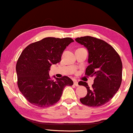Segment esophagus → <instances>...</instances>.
Segmentation results:
<instances>
[{
	"label": "esophagus",
	"instance_id": "34e87169",
	"mask_svg": "<svg viewBox=\"0 0 133 133\" xmlns=\"http://www.w3.org/2000/svg\"><path fill=\"white\" fill-rule=\"evenodd\" d=\"M74 85L76 87L79 86V84H78V82L77 81H76V80H74Z\"/></svg>",
	"mask_w": 133,
	"mask_h": 133
}]
</instances>
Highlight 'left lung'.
Instances as JSON below:
<instances>
[{
    "label": "left lung",
    "instance_id": "left-lung-1",
    "mask_svg": "<svg viewBox=\"0 0 133 133\" xmlns=\"http://www.w3.org/2000/svg\"><path fill=\"white\" fill-rule=\"evenodd\" d=\"M75 41L88 50L89 65L85 74L94 77L90 88L87 82L78 83L87 89V96L80 101L88 107H101L110 101L121 87L122 77L121 57L113 47L102 40L84 36L76 38Z\"/></svg>",
    "mask_w": 133,
    "mask_h": 133
}]
</instances>
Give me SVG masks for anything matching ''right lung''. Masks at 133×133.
<instances>
[{"mask_svg": "<svg viewBox=\"0 0 133 133\" xmlns=\"http://www.w3.org/2000/svg\"><path fill=\"white\" fill-rule=\"evenodd\" d=\"M73 39L70 37H46L25 48L16 64L17 85L27 101L35 106H52L61 99L66 86L73 82L67 76L52 80L49 71L52 65L61 61V56Z\"/></svg>", "mask_w": 133, "mask_h": 133, "instance_id": "1", "label": "right lung"}]
</instances>
